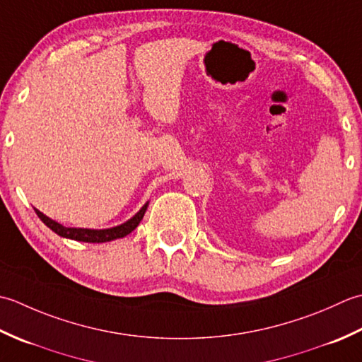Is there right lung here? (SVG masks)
I'll return each instance as SVG.
<instances>
[{
	"mask_svg": "<svg viewBox=\"0 0 362 362\" xmlns=\"http://www.w3.org/2000/svg\"><path fill=\"white\" fill-rule=\"evenodd\" d=\"M146 208H148V202H146L142 208H140V211L136 214V216H132L124 223L112 226V228H105V230H92V228H69V226L57 223L53 218L47 217L45 214L40 212L39 209H35V214L39 216L42 222L49 228L51 231H54L57 235H61V238L78 240V242L101 243V242H110L115 239H122V238H124V235H128L131 231H134L137 225L140 223V220L144 218Z\"/></svg>",
	"mask_w": 362,
	"mask_h": 362,
	"instance_id": "right-lung-1",
	"label": "right lung"
}]
</instances>
